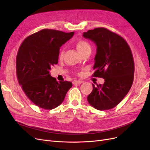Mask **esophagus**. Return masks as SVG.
I'll list each match as a JSON object with an SVG mask.
<instances>
[{
	"mask_svg": "<svg viewBox=\"0 0 150 150\" xmlns=\"http://www.w3.org/2000/svg\"><path fill=\"white\" fill-rule=\"evenodd\" d=\"M83 83V81H78V80H74L72 81V84L74 85H77V84H80Z\"/></svg>",
	"mask_w": 150,
	"mask_h": 150,
	"instance_id": "1",
	"label": "esophagus"
}]
</instances>
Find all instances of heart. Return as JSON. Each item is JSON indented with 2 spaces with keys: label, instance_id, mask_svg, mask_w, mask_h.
<instances>
[{
  "label": "heart",
  "instance_id": "heart-1",
  "mask_svg": "<svg viewBox=\"0 0 150 150\" xmlns=\"http://www.w3.org/2000/svg\"><path fill=\"white\" fill-rule=\"evenodd\" d=\"M76 46L80 54H82L86 51H91L90 44L85 40L80 39L78 40L76 43ZM63 56H64V51H63V50H61L59 52V57L61 59L63 58Z\"/></svg>",
  "mask_w": 150,
  "mask_h": 150
}]
</instances>
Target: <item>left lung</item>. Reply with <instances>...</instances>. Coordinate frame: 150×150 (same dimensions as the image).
Wrapping results in <instances>:
<instances>
[{
	"mask_svg": "<svg viewBox=\"0 0 150 150\" xmlns=\"http://www.w3.org/2000/svg\"><path fill=\"white\" fill-rule=\"evenodd\" d=\"M83 35L97 46L92 76L104 79L103 84H93L88 101L96 110H110L123 99L133 84L134 64L131 50L121 36L106 28L89 30Z\"/></svg>",
	"mask_w": 150,
	"mask_h": 150,
	"instance_id": "obj_1",
	"label": "left lung"
}]
</instances>
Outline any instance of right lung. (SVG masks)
<instances>
[{
	"instance_id": "obj_1",
	"label": "right lung",
	"mask_w": 150,
	"mask_h": 150,
	"mask_svg": "<svg viewBox=\"0 0 150 150\" xmlns=\"http://www.w3.org/2000/svg\"><path fill=\"white\" fill-rule=\"evenodd\" d=\"M74 32L44 29L25 38L16 57L17 79L22 90L36 106L51 110L63 102L72 87L69 81H59L49 74L58 63L59 49Z\"/></svg>"
}]
</instances>
